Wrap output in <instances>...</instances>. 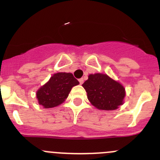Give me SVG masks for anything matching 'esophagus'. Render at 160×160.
<instances>
[{"label":"esophagus","instance_id":"obj_1","mask_svg":"<svg viewBox=\"0 0 160 160\" xmlns=\"http://www.w3.org/2000/svg\"><path fill=\"white\" fill-rule=\"evenodd\" d=\"M79 82H80V84H83V78L79 79Z\"/></svg>","mask_w":160,"mask_h":160}]
</instances>
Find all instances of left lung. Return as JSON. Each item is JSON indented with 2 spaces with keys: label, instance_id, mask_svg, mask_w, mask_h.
<instances>
[{
  "label": "left lung",
  "instance_id": "left-lung-1",
  "mask_svg": "<svg viewBox=\"0 0 160 160\" xmlns=\"http://www.w3.org/2000/svg\"><path fill=\"white\" fill-rule=\"evenodd\" d=\"M92 104L101 110H115L123 104L125 88L106 74H90L82 84Z\"/></svg>",
  "mask_w": 160,
  "mask_h": 160
}]
</instances>
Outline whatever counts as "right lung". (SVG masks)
Wrapping results in <instances>:
<instances>
[{
  "mask_svg": "<svg viewBox=\"0 0 160 160\" xmlns=\"http://www.w3.org/2000/svg\"><path fill=\"white\" fill-rule=\"evenodd\" d=\"M79 81L70 72L54 74L44 86L37 91L38 104L45 108H51L62 104L67 98L72 87Z\"/></svg>",
  "mask_w": 160,
  "mask_h": 160,
  "instance_id": "add662e5",
  "label": "right lung"
}]
</instances>
